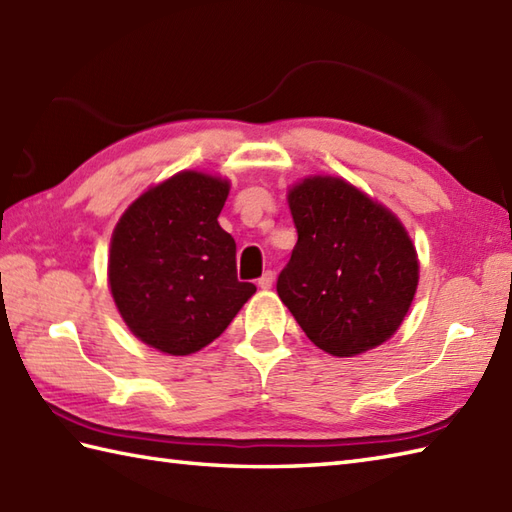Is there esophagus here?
<instances>
[{"mask_svg": "<svg viewBox=\"0 0 512 512\" xmlns=\"http://www.w3.org/2000/svg\"><path fill=\"white\" fill-rule=\"evenodd\" d=\"M273 281H275V273H273V270H266V273L259 277L257 284L262 290H268V288H273Z\"/></svg>", "mask_w": 512, "mask_h": 512, "instance_id": "34e87169", "label": "esophagus"}]
</instances>
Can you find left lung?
Masks as SVG:
<instances>
[{
	"mask_svg": "<svg viewBox=\"0 0 512 512\" xmlns=\"http://www.w3.org/2000/svg\"><path fill=\"white\" fill-rule=\"evenodd\" d=\"M297 246L277 292L308 339L332 356L385 343L418 288V255L398 217L350 182L314 176L288 191Z\"/></svg>",
	"mask_w": 512,
	"mask_h": 512,
	"instance_id": "1",
	"label": "left lung"
}]
</instances>
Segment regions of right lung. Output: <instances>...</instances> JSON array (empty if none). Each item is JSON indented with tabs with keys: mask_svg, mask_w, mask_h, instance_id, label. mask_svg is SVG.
<instances>
[{
	"mask_svg": "<svg viewBox=\"0 0 512 512\" xmlns=\"http://www.w3.org/2000/svg\"><path fill=\"white\" fill-rule=\"evenodd\" d=\"M228 182L182 171L145 191L116 224L112 297L149 347L187 356L217 339L255 284L237 279L235 239L217 224Z\"/></svg>",
	"mask_w": 512,
	"mask_h": 512,
	"instance_id": "obj_1",
	"label": "right lung"
}]
</instances>
